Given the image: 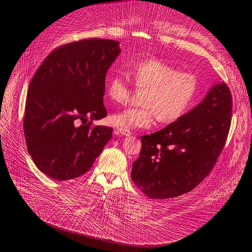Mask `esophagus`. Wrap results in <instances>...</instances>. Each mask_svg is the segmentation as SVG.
Listing matches in <instances>:
<instances>
[{
  "label": "esophagus",
  "instance_id": "esophagus-1",
  "mask_svg": "<svg viewBox=\"0 0 252 252\" xmlns=\"http://www.w3.org/2000/svg\"><path fill=\"white\" fill-rule=\"evenodd\" d=\"M115 132L117 134H121V135H124V136H130L131 135V132L128 130H124V129H121V128H117L115 130Z\"/></svg>",
  "mask_w": 252,
  "mask_h": 252
}]
</instances>
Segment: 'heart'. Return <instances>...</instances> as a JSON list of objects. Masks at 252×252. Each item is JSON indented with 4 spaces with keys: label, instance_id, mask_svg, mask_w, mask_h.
Returning <instances> with one entry per match:
<instances>
[{
    "label": "heart",
    "instance_id": "obj_1",
    "mask_svg": "<svg viewBox=\"0 0 252 252\" xmlns=\"http://www.w3.org/2000/svg\"><path fill=\"white\" fill-rule=\"evenodd\" d=\"M128 73L135 86L146 87L140 106H131L112 116V123L124 130L150 128L156 118L161 123H172L193 105L198 93L197 77L178 71L161 59H137L128 64ZM106 94L114 102L129 99V80L119 73L106 77Z\"/></svg>",
    "mask_w": 252,
    "mask_h": 252
}]
</instances>
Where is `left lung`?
Returning <instances> with one entry per match:
<instances>
[{
  "label": "left lung",
  "instance_id": "1",
  "mask_svg": "<svg viewBox=\"0 0 252 252\" xmlns=\"http://www.w3.org/2000/svg\"><path fill=\"white\" fill-rule=\"evenodd\" d=\"M232 94L215 84L197 106L157 132L141 137L139 158L131 178L153 199L181 196L212 170L229 133Z\"/></svg>",
  "mask_w": 252,
  "mask_h": 252
}]
</instances>
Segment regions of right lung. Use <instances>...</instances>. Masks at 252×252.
<instances>
[{"label":"right lung","mask_w":252,"mask_h":252,"mask_svg":"<svg viewBox=\"0 0 252 252\" xmlns=\"http://www.w3.org/2000/svg\"><path fill=\"white\" fill-rule=\"evenodd\" d=\"M118 41L87 39L48 55L33 75L23 130L31 157L44 174L67 181L86 173L113 128L83 123L106 117L105 75L121 53Z\"/></svg>","instance_id":"add662e5"}]
</instances>
